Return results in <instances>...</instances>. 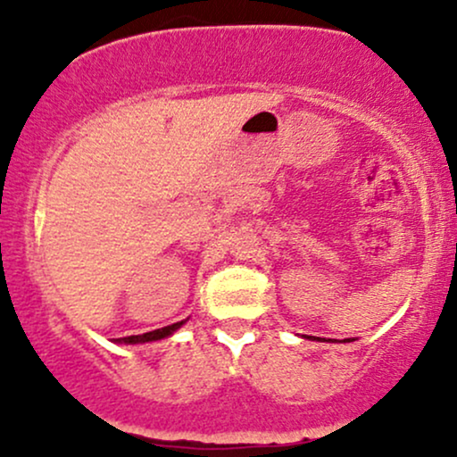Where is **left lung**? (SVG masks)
Instances as JSON below:
<instances>
[{
    "label": "left lung",
    "mask_w": 457,
    "mask_h": 457,
    "mask_svg": "<svg viewBox=\"0 0 457 457\" xmlns=\"http://www.w3.org/2000/svg\"><path fill=\"white\" fill-rule=\"evenodd\" d=\"M309 339H316V337H312V335H309ZM320 339V337H318Z\"/></svg>",
    "instance_id": "left-lung-1"
}]
</instances>
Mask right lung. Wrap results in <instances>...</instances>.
Returning a JSON list of instances; mask_svg holds the SVG:
<instances>
[{
  "label": "right lung",
  "mask_w": 457,
  "mask_h": 457,
  "mask_svg": "<svg viewBox=\"0 0 457 457\" xmlns=\"http://www.w3.org/2000/svg\"><path fill=\"white\" fill-rule=\"evenodd\" d=\"M187 320H182V322H176V324H170V327H162V328H156V330H150V333H144V335H129V337H120L115 339L118 344H145V342H159V339H165L170 337L171 333H176L178 328L185 324Z\"/></svg>",
  "instance_id": "right-lung-1"
}]
</instances>
